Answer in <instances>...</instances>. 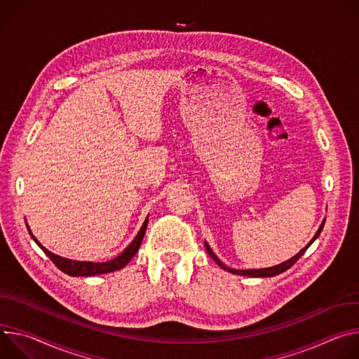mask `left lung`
Here are the masks:
<instances>
[{
	"label": "left lung",
	"instance_id": "left-lung-1",
	"mask_svg": "<svg viewBox=\"0 0 359 359\" xmlns=\"http://www.w3.org/2000/svg\"><path fill=\"white\" fill-rule=\"evenodd\" d=\"M324 224H325V221H323V224H321V226L318 228V231H316V233L313 235V238L312 240L308 243V245L306 247H304L297 255H294L292 258H290L288 261H285V262H283V264H278V265H275V266H269V268H261V269H233V268H228L225 264H222L219 259H218V257L212 252V250L210 248V245L205 243V250H207V252L210 254V257L222 268V269H225V271H229V272H232V273H235V275H243V276H254V278H262V276H275V275H280L281 272H285L287 269H290L304 254H305V251L308 250V247L316 240L318 236H320V233H321V231H323V228H324Z\"/></svg>",
	"mask_w": 359,
	"mask_h": 359
}]
</instances>
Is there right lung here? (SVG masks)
<instances>
[{
	"label": "right lung",
	"instance_id": "add662e5",
	"mask_svg": "<svg viewBox=\"0 0 359 359\" xmlns=\"http://www.w3.org/2000/svg\"><path fill=\"white\" fill-rule=\"evenodd\" d=\"M147 224H148V217L145 218L140 232L137 233V236L134 238V241L121 252L116 258L111 259V261H107V262H90V261H72V259H68V258H62L60 255H55L53 252H50L46 247H43L41 244L38 243L36 238L32 235L29 226L27 225V229L31 235L32 240L35 241V244L41 248L46 255L55 264V266L58 269H61L62 272H65L67 275H71V276H93V275H101V273H108V272H114V271H118L124 268L130 261L131 258L138 252L140 247H141V243H142V238L145 235V229H147Z\"/></svg>",
	"mask_w": 359,
	"mask_h": 359
}]
</instances>
